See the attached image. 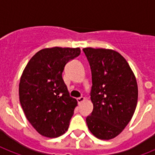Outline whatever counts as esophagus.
Listing matches in <instances>:
<instances>
[{
  "label": "esophagus",
  "mask_w": 155,
  "mask_h": 155,
  "mask_svg": "<svg viewBox=\"0 0 155 155\" xmlns=\"http://www.w3.org/2000/svg\"><path fill=\"white\" fill-rule=\"evenodd\" d=\"M76 100H77L78 104H80V103H82V102L84 101L85 98H84V97H79V98H77Z\"/></svg>",
  "instance_id": "esophagus-1"
}]
</instances>
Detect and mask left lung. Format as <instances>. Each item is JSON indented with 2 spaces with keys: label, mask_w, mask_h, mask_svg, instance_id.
I'll list each match as a JSON object with an SVG mask.
<instances>
[{
  "label": "left lung",
  "mask_w": 155,
  "mask_h": 155,
  "mask_svg": "<svg viewBox=\"0 0 155 155\" xmlns=\"http://www.w3.org/2000/svg\"><path fill=\"white\" fill-rule=\"evenodd\" d=\"M92 72L93 110L86 118L92 134L102 140L117 137L130 122L137 103V80L125 58L108 49H83Z\"/></svg>",
  "instance_id": "obj_1"
}]
</instances>
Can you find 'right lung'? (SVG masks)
<instances>
[{"instance_id":"add662e5","label":"right lung","mask_w":155,"mask_h":155,"mask_svg":"<svg viewBox=\"0 0 155 155\" xmlns=\"http://www.w3.org/2000/svg\"><path fill=\"white\" fill-rule=\"evenodd\" d=\"M80 54V48L42 49L23 71L19 84L21 105L27 120L42 136L57 137L68 130L77 101L70 97L62 74L66 64Z\"/></svg>"}]
</instances>
